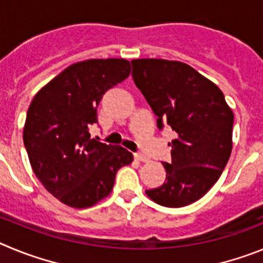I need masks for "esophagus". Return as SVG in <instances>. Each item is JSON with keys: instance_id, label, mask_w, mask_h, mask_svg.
Returning a JSON list of instances; mask_svg holds the SVG:
<instances>
[{"instance_id": "1", "label": "esophagus", "mask_w": 263, "mask_h": 263, "mask_svg": "<svg viewBox=\"0 0 263 263\" xmlns=\"http://www.w3.org/2000/svg\"><path fill=\"white\" fill-rule=\"evenodd\" d=\"M135 158H136V160H139V161H141V162H149V158L146 157L145 155H143V153H135Z\"/></svg>"}]
</instances>
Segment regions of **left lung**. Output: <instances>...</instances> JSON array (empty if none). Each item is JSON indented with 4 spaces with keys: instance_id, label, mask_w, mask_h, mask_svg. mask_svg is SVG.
Returning <instances> with one entry per match:
<instances>
[{
    "instance_id": "obj_1",
    "label": "left lung",
    "mask_w": 263,
    "mask_h": 263,
    "mask_svg": "<svg viewBox=\"0 0 263 263\" xmlns=\"http://www.w3.org/2000/svg\"><path fill=\"white\" fill-rule=\"evenodd\" d=\"M132 79L157 117L158 129L177 137L166 179L146 195L178 208L200 199L216 183L232 152L233 112L223 91L187 64L162 59L132 60Z\"/></svg>"
}]
</instances>
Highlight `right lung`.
Wrapping results in <instances>:
<instances>
[{"label": "right lung", "mask_w": 263, "mask_h": 263, "mask_svg": "<svg viewBox=\"0 0 263 263\" xmlns=\"http://www.w3.org/2000/svg\"><path fill=\"white\" fill-rule=\"evenodd\" d=\"M131 72L124 59H93L64 69L28 107L23 143L35 176L64 204L91 207L112 190L117 172L134 156L91 139L103 94Z\"/></svg>", "instance_id": "obj_1"}]
</instances>
